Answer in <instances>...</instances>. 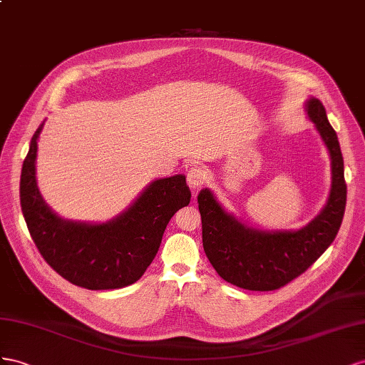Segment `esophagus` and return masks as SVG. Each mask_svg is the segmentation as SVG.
I'll use <instances>...</instances> for the list:
<instances>
[{
    "mask_svg": "<svg viewBox=\"0 0 365 365\" xmlns=\"http://www.w3.org/2000/svg\"><path fill=\"white\" fill-rule=\"evenodd\" d=\"M206 180V173L203 168H200V166H191V168L188 170V173H186V182H188L190 188L192 191H199L203 183Z\"/></svg>",
    "mask_w": 365,
    "mask_h": 365,
    "instance_id": "obj_1",
    "label": "esophagus"
}]
</instances>
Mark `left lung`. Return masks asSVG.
<instances>
[{
	"label": "left lung",
	"instance_id": "8db88e82",
	"mask_svg": "<svg viewBox=\"0 0 365 365\" xmlns=\"http://www.w3.org/2000/svg\"><path fill=\"white\" fill-rule=\"evenodd\" d=\"M306 111L331 160L329 200L309 225L298 231H258L227 214L211 190H202L197 197L205 254L217 274L237 287L275 290L286 286L324 254L339 231L346 211L347 185L338 136L318 99H309Z\"/></svg>",
	"mask_w": 365,
	"mask_h": 365
}]
</instances>
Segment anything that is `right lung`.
<instances>
[{"instance_id":"right-lung-1","label":"right lung","mask_w":365,"mask_h":365,"mask_svg":"<svg viewBox=\"0 0 365 365\" xmlns=\"http://www.w3.org/2000/svg\"><path fill=\"white\" fill-rule=\"evenodd\" d=\"M41 130L43 125L30 142L19 182L21 210L39 254L62 278L90 290L136 283L158 254L171 217L190 205L191 191L185 175L151 182L127 211L107 223L62 220L46 205L36 186Z\"/></svg>"}]
</instances>
